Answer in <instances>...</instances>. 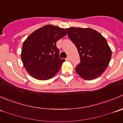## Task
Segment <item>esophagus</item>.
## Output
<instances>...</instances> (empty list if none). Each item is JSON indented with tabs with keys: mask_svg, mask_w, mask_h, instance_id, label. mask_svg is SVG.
Returning a JSON list of instances; mask_svg holds the SVG:
<instances>
[{
	"mask_svg": "<svg viewBox=\"0 0 123 123\" xmlns=\"http://www.w3.org/2000/svg\"><path fill=\"white\" fill-rule=\"evenodd\" d=\"M65 60H66V61H70V58H69V56H68L67 58L66 59H65Z\"/></svg>",
	"mask_w": 123,
	"mask_h": 123,
	"instance_id": "esophagus-1",
	"label": "esophagus"
}]
</instances>
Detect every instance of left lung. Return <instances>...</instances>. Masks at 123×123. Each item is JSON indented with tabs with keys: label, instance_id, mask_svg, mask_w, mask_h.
Masks as SVG:
<instances>
[{
	"label": "left lung",
	"instance_id": "1",
	"mask_svg": "<svg viewBox=\"0 0 123 123\" xmlns=\"http://www.w3.org/2000/svg\"><path fill=\"white\" fill-rule=\"evenodd\" d=\"M66 30L80 55V63L75 68V71L85 80L98 77L107 68L112 55L106 38L89 28Z\"/></svg>",
	"mask_w": 123,
	"mask_h": 123
}]
</instances>
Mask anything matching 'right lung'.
Segmentation results:
<instances>
[{"instance_id":"right-lung-1","label":"right lung","mask_w":123,"mask_h":123,"mask_svg":"<svg viewBox=\"0 0 123 123\" xmlns=\"http://www.w3.org/2000/svg\"><path fill=\"white\" fill-rule=\"evenodd\" d=\"M67 34L64 28L47 25L36 30L24 41L21 59L30 75L40 80L51 79L65 59L59 58L56 43Z\"/></svg>"}]
</instances>
